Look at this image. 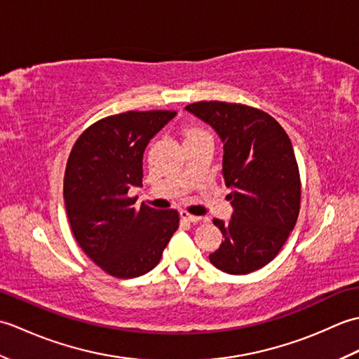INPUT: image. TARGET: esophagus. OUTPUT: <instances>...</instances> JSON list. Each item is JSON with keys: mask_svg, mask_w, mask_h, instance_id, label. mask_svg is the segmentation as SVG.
<instances>
[{"mask_svg": "<svg viewBox=\"0 0 359 359\" xmlns=\"http://www.w3.org/2000/svg\"><path fill=\"white\" fill-rule=\"evenodd\" d=\"M180 217L184 219V220H187V222H191V224H196V222H199V220H202L201 217L189 215V212H188V211H185V210H182V211H180Z\"/></svg>", "mask_w": 359, "mask_h": 359, "instance_id": "1", "label": "esophagus"}]
</instances>
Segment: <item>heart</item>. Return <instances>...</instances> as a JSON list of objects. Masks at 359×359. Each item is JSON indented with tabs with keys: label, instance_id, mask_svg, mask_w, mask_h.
<instances>
[{
	"label": "heart",
	"instance_id": "heart-1",
	"mask_svg": "<svg viewBox=\"0 0 359 359\" xmlns=\"http://www.w3.org/2000/svg\"><path fill=\"white\" fill-rule=\"evenodd\" d=\"M199 133H205V131H201V129H196V128H193V129H188V131H187V135H191V134H199Z\"/></svg>",
	"mask_w": 359,
	"mask_h": 359
}]
</instances>
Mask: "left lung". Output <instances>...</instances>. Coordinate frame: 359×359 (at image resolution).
Segmentation results:
<instances>
[{"label": "left lung", "instance_id": "1", "mask_svg": "<svg viewBox=\"0 0 359 359\" xmlns=\"http://www.w3.org/2000/svg\"><path fill=\"white\" fill-rule=\"evenodd\" d=\"M185 109L222 140V174L231 188V220H212L224 242L210 262L230 274L262 269L276 257L299 215L301 180L292 142L271 116L247 104L197 102Z\"/></svg>", "mask_w": 359, "mask_h": 359}]
</instances>
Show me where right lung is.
I'll return each instance as SVG.
<instances>
[{
  "mask_svg": "<svg viewBox=\"0 0 359 359\" xmlns=\"http://www.w3.org/2000/svg\"><path fill=\"white\" fill-rule=\"evenodd\" d=\"M175 111H128L95 121L67 158L63 197L71 230L81 250L111 276L137 278L158 264L179 228L175 210H154L137 197L143 152Z\"/></svg>",
  "mask_w": 359,
  "mask_h": 359,
  "instance_id": "right-lung-1",
  "label": "right lung"
}]
</instances>
